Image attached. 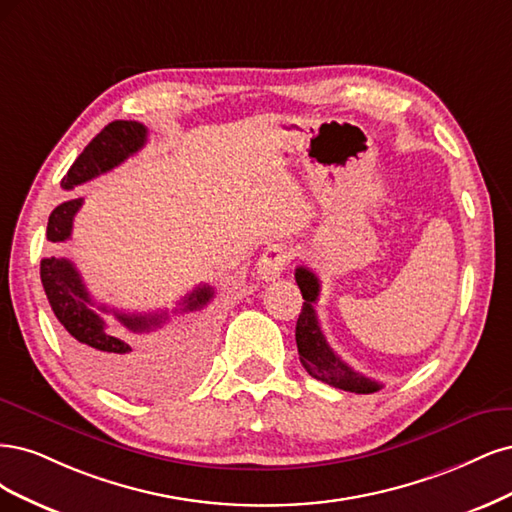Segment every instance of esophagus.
I'll return each mask as SVG.
<instances>
[{"instance_id": "esophagus-1", "label": "esophagus", "mask_w": 512, "mask_h": 512, "mask_svg": "<svg viewBox=\"0 0 512 512\" xmlns=\"http://www.w3.org/2000/svg\"><path fill=\"white\" fill-rule=\"evenodd\" d=\"M289 259H291V251L285 244H270L257 261V272L263 280H276L280 274H283Z\"/></svg>"}]
</instances>
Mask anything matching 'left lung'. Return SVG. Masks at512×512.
<instances>
[{
  "label": "left lung",
  "instance_id": "left-lung-1",
  "mask_svg": "<svg viewBox=\"0 0 512 512\" xmlns=\"http://www.w3.org/2000/svg\"><path fill=\"white\" fill-rule=\"evenodd\" d=\"M295 283H298L304 298L300 319L298 325H295V342H298L300 361L306 372L312 378H317V381L342 391L374 393L381 389V383L355 372L349 364H344V361L332 351V346L327 344L315 310L321 293V283L317 274L304 266L295 268Z\"/></svg>",
  "mask_w": 512,
  "mask_h": 512
}]
</instances>
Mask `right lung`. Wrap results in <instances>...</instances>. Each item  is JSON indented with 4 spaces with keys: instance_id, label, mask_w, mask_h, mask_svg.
Returning a JSON list of instances; mask_svg holds the SVG:
<instances>
[{
    "instance_id": "right-lung-1",
    "label": "right lung",
    "mask_w": 512,
    "mask_h": 512,
    "mask_svg": "<svg viewBox=\"0 0 512 512\" xmlns=\"http://www.w3.org/2000/svg\"><path fill=\"white\" fill-rule=\"evenodd\" d=\"M146 127L138 121H112L108 123L100 134H97L87 146L85 151L78 155L72 163L68 174L63 176L61 187L74 189L76 185L87 183V180L110 172L123 163L127 157L138 153L146 144ZM82 206V197L68 200L59 204L51 217H48L46 238L51 242H65L72 236V223L74 214ZM40 278L42 287L46 291L48 304H51L55 317L63 325V336L68 342L70 351L78 364L85 368L95 381L102 385L131 393L142 389L157 361L161 359V351L166 344H134L131 340L110 334L106 329V321L102 312H112L117 321L129 329L131 334H148L155 332L170 317L168 312H153V315H127L108 306H97L95 300L89 295L82 276L78 274L76 266L70 259H57L46 257L40 263ZM214 298V291L208 285L193 289L187 298L180 302V312H195L208 306ZM197 327H189V332L195 334Z\"/></svg>"
}]
</instances>
